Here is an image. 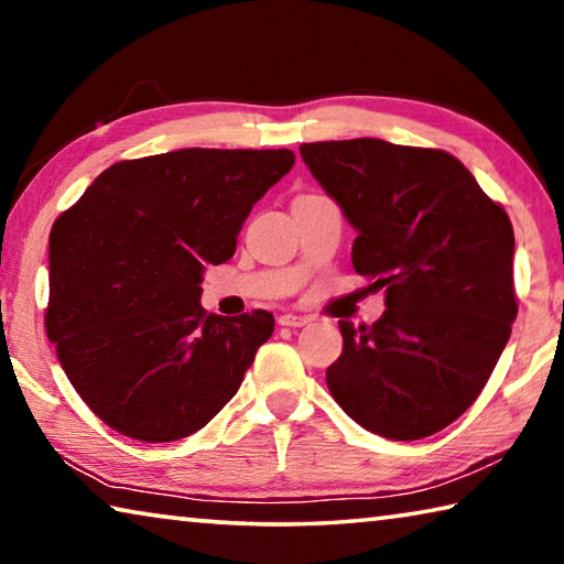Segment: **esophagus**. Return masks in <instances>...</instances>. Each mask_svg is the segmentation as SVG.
I'll list each match as a JSON object with an SVG mask.
<instances>
[{
  "label": "esophagus",
  "instance_id": "34e87169",
  "mask_svg": "<svg viewBox=\"0 0 564 564\" xmlns=\"http://www.w3.org/2000/svg\"><path fill=\"white\" fill-rule=\"evenodd\" d=\"M281 326H289V328H301V326H308L311 318L308 316H299V313H283L279 318Z\"/></svg>",
  "mask_w": 564,
  "mask_h": 564
}]
</instances>
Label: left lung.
Segmentation results:
<instances>
[{
	"instance_id": "obj_1",
	"label": "left lung",
	"mask_w": 564,
	"mask_h": 564,
	"mask_svg": "<svg viewBox=\"0 0 564 564\" xmlns=\"http://www.w3.org/2000/svg\"><path fill=\"white\" fill-rule=\"evenodd\" d=\"M301 156L358 231L352 269L386 289L373 326L338 321L330 395L390 441L443 431L480 395L518 316L508 214L441 149L350 139Z\"/></svg>"
}]
</instances>
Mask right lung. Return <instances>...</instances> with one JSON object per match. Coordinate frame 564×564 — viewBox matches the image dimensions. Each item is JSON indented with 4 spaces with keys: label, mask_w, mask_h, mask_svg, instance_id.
I'll return each instance as SVG.
<instances>
[{
    "label": "right lung",
    "mask_w": 564,
    "mask_h": 564,
    "mask_svg": "<svg viewBox=\"0 0 564 564\" xmlns=\"http://www.w3.org/2000/svg\"><path fill=\"white\" fill-rule=\"evenodd\" d=\"M289 149H178L119 161L50 234L46 336L76 393L113 431L171 443L202 431L273 333L269 311L202 308L208 263L236 251Z\"/></svg>",
    "instance_id": "add662e5"
}]
</instances>
